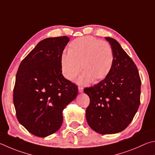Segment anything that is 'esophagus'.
Instances as JSON below:
<instances>
[{
  "instance_id": "34e87169",
  "label": "esophagus",
  "mask_w": 155,
  "mask_h": 155,
  "mask_svg": "<svg viewBox=\"0 0 155 155\" xmlns=\"http://www.w3.org/2000/svg\"><path fill=\"white\" fill-rule=\"evenodd\" d=\"M78 92L79 93H82L83 91V88L82 87H78Z\"/></svg>"
}]
</instances>
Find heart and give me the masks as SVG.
Here are the masks:
<instances>
[{
	"instance_id": "heart-1",
	"label": "heart",
	"mask_w": 155,
	"mask_h": 155,
	"mask_svg": "<svg viewBox=\"0 0 155 155\" xmlns=\"http://www.w3.org/2000/svg\"><path fill=\"white\" fill-rule=\"evenodd\" d=\"M114 56L110 45L92 36H83L73 40L69 45L68 53L60 58L62 74L72 81L81 71L83 74L78 82L85 84L97 83L106 78L113 65Z\"/></svg>"
}]
</instances>
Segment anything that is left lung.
<instances>
[{
    "instance_id": "left-lung-1",
    "label": "left lung",
    "mask_w": 155,
    "mask_h": 155,
    "mask_svg": "<svg viewBox=\"0 0 155 155\" xmlns=\"http://www.w3.org/2000/svg\"><path fill=\"white\" fill-rule=\"evenodd\" d=\"M113 52L114 61L108 76L84 89L90 98L86 119L90 127L100 134L124 130L138 110L141 79L136 64L120 44L106 37Z\"/></svg>"
}]
</instances>
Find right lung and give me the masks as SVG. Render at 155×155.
I'll use <instances>...</instances> for the list:
<instances>
[{
	"label": "right lung",
	"mask_w": 155,
	"mask_h": 155,
	"mask_svg": "<svg viewBox=\"0 0 155 155\" xmlns=\"http://www.w3.org/2000/svg\"><path fill=\"white\" fill-rule=\"evenodd\" d=\"M69 41L64 36L39 42L17 72L13 89L16 117L36 136L55 133L62 124L63 110L77 95V85L61 74L60 58Z\"/></svg>",
	"instance_id": "1"
}]
</instances>
